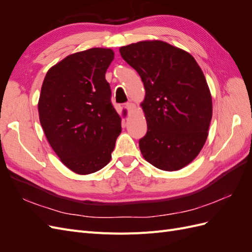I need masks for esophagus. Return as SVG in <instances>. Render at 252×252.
Wrapping results in <instances>:
<instances>
[{
    "label": "esophagus",
    "mask_w": 252,
    "mask_h": 252,
    "mask_svg": "<svg viewBox=\"0 0 252 252\" xmlns=\"http://www.w3.org/2000/svg\"><path fill=\"white\" fill-rule=\"evenodd\" d=\"M135 104L134 103H131V102H129V103H127L126 104V108L129 110V111H133V110H135Z\"/></svg>",
    "instance_id": "34e87169"
}]
</instances>
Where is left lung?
<instances>
[{
	"label": "left lung",
	"instance_id": "8db88e82",
	"mask_svg": "<svg viewBox=\"0 0 252 252\" xmlns=\"http://www.w3.org/2000/svg\"><path fill=\"white\" fill-rule=\"evenodd\" d=\"M120 53L144 83L147 133L139 142L144 158L165 171L184 168L202 150L212 118L201 67L189 52L159 40L127 45Z\"/></svg>",
	"mask_w": 252,
	"mask_h": 252
}]
</instances>
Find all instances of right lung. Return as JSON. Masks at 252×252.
<instances>
[{"label":"right lung","instance_id":"add662e5","mask_svg":"<svg viewBox=\"0 0 252 252\" xmlns=\"http://www.w3.org/2000/svg\"><path fill=\"white\" fill-rule=\"evenodd\" d=\"M114 52L90 48L67 56L47 71L37 109L51 148L78 174L102 169L122 131L105 79Z\"/></svg>","mask_w":252,"mask_h":252}]
</instances>
